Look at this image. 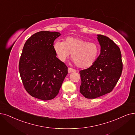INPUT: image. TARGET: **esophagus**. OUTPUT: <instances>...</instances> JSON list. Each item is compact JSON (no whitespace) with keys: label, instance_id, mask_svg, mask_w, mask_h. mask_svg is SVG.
Returning a JSON list of instances; mask_svg holds the SVG:
<instances>
[{"label":"esophagus","instance_id":"esophagus-1","mask_svg":"<svg viewBox=\"0 0 135 135\" xmlns=\"http://www.w3.org/2000/svg\"><path fill=\"white\" fill-rule=\"evenodd\" d=\"M75 72H76V70H74V69H72V68H68V73H75Z\"/></svg>","mask_w":135,"mask_h":135}]
</instances>
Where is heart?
Returning <instances> with one entry per match:
<instances>
[{"label": "heart", "instance_id": "b5f03b06", "mask_svg": "<svg viewBox=\"0 0 135 135\" xmlns=\"http://www.w3.org/2000/svg\"><path fill=\"white\" fill-rule=\"evenodd\" d=\"M53 48L58 58L64 61L70 55L78 67L88 68L96 61L99 53V47L95 43L77 37L69 36L64 41H56Z\"/></svg>", "mask_w": 135, "mask_h": 135}]
</instances>
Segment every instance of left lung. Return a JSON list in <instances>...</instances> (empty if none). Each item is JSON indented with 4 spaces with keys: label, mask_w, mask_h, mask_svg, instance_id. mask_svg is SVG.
Listing matches in <instances>:
<instances>
[{
    "label": "left lung",
    "mask_w": 135,
    "mask_h": 135,
    "mask_svg": "<svg viewBox=\"0 0 135 135\" xmlns=\"http://www.w3.org/2000/svg\"><path fill=\"white\" fill-rule=\"evenodd\" d=\"M100 54L92 66L80 71V91L87 99H95L110 93L122 71L120 48L109 37L97 35Z\"/></svg>",
    "instance_id": "obj_1"
}]
</instances>
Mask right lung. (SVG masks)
<instances>
[{"label": "right lung", "instance_id": "obj_1", "mask_svg": "<svg viewBox=\"0 0 135 135\" xmlns=\"http://www.w3.org/2000/svg\"><path fill=\"white\" fill-rule=\"evenodd\" d=\"M60 35L59 32L41 31L25 43L19 70L26 91L34 98L44 101L54 98L68 73L53 48L54 41Z\"/></svg>", "mask_w": 135, "mask_h": 135}]
</instances>
